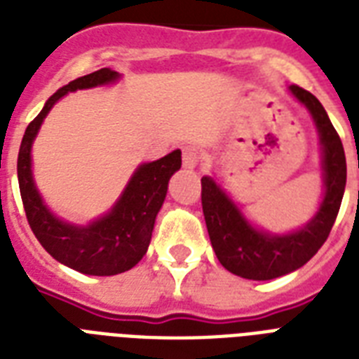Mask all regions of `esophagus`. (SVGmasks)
Returning <instances> with one entry per match:
<instances>
[{
  "mask_svg": "<svg viewBox=\"0 0 359 359\" xmlns=\"http://www.w3.org/2000/svg\"><path fill=\"white\" fill-rule=\"evenodd\" d=\"M201 160V151L197 149L196 145H186L182 149V163H184V168L194 169Z\"/></svg>",
  "mask_w": 359,
  "mask_h": 359,
  "instance_id": "1",
  "label": "esophagus"
}]
</instances>
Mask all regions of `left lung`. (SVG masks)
<instances>
[{
    "label": "left lung",
    "instance_id": "1",
    "mask_svg": "<svg viewBox=\"0 0 359 359\" xmlns=\"http://www.w3.org/2000/svg\"><path fill=\"white\" fill-rule=\"evenodd\" d=\"M289 89L313 115L323 143L326 191L315 218L290 235H268L248 224L210 177L201 179L203 214L218 261L231 273L255 281L279 278L304 266L328 238L345 194L346 160L339 134L317 97L298 86Z\"/></svg>",
    "mask_w": 359,
    "mask_h": 359
}]
</instances>
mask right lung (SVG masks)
Masks as SVG:
<instances>
[{
	"label": "right lung",
	"mask_w": 359,
	"mask_h": 359,
	"mask_svg": "<svg viewBox=\"0 0 359 359\" xmlns=\"http://www.w3.org/2000/svg\"><path fill=\"white\" fill-rule=\"evenodd\" d=\"M117 78L115 70L100 69L53 93L25 128L18 152L20 196L33 235L55 261L87 276H115L143 259L151 244L156 214L168 194L169 179L182 163L180 151H173L156 162L140 165L111 212L87 227L65 224L44 207L31 175V145L42 121L67 93L111 83Z\"/></svg>",
	"instance_id": "add662e5"
}]
</instances>
